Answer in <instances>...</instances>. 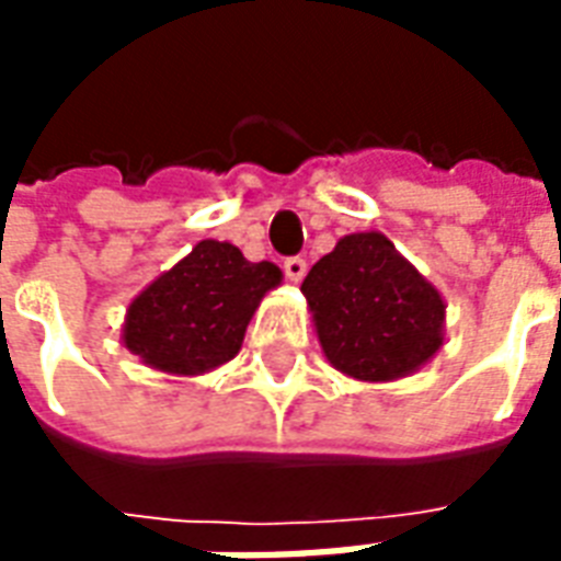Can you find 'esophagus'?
I'll return each instance as SVG.
<instances>
[{
    "instance_id": "1",
    "label": "esophagus",
    "mask_w": 561,
    "mask_h": 561,
    "mask_svg": "<svg viewBox=\"0 0 561 561\" xmlns=\"http://www.w3.org/2000/svg\"><path fill=\"white\" fill-rule=\"evenodd\" d=\"M282 270H285V276H288V279H291V282H304L309 264H306L304 257H285V264H282Z\"/></svg>"
}]
</instances>
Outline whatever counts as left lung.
I'll list each match as a JSON object with an SVG mask.
<instances>
[{
  "label": "left lung",
  "instance_id": "obj_1",
  "mask_svg": "<svg viewBox=\"0 0 561 561\" xmlns=\"http://www.w3.org/2000/svg\"><path fill=\"white\" fill-rule=\"evenodd\" d=\"M300 291L328 364L354 381L412 376L445 345V297L381 231L345 233Z\"/></svg>",
  "mask_w": 561,
  "mask_h": 561
}]
</instances>
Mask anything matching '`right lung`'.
Listing matches in <instances>:
<instances>
[{
    "label": "right lung",
    "instance_id": "right-lung-1",
    "mask_svg": "<svg viewBox=\"0 0 561 561\" xmlns=\"http://www.w3.org/2000/svg\"><path fill=\"white\" fill-rule=\"evenodd\" d=\"M279 285L276 264H252L233 243L201 240L128 304L123 345L156 373L204 376L237 357L255 309Z\"/></svg>",
    "mask_w": 561,
    "mask_h": 561
}]
</instances>
